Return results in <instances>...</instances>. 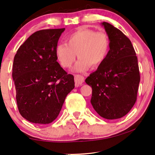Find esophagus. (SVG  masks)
Returning <instances> with one entry per match:
<instances>
[{
  "label": "esophagus",
  "instance_id": "esophagus-1",
  "mask_svg": "<svg viewBox=\"0 0 155 155\" xmlns=\"http://www.w3.org/2000/svg\"><path fill=\"white\" fill-rule=\"evenodd\" d=\"M75 82L76 87H78L84 82V77L82 75H75Z\"/></svg>",
  "mask_w": 155,
  "mask_h": 155
}]
</instances>
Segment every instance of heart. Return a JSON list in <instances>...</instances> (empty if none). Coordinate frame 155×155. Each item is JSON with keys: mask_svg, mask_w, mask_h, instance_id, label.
I'll list each match as a JSON object with an SVG mask.
<instances>
[{"mask_svg": "<svg viewBox=\"0 0 155 155\" xmlns=\"http://www.w3.org/2000/svg\"><path fill=\"white\" fill-rule=\"evenodd\" d=\"M66 42L57 44L56 56L61 66L68 68L75 62L78 54L79 59L74 71H86L91 65L93 68L99 67L109 54V38L104 31L80 27L67 36Z\"/></svg>", "mask_w": 155, "mask_h": 155, "instance_id": "b5f03b06", "label": "heart"}]
</instances>
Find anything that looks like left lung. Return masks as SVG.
<instances>
[{
  "mask_svg": "<svg viewBox=\"0 0 155 155\" xmlns=\"http://www.w3.org/2000/svg\"><path fill=\"white\" fill-rule=\"evenodd\" d=\"M101 25L109 38V54L85 82L92 87L90 101L97 113L106 119H117L126 115L136 101L139 67L130 39L109 23Z\"/></svg>",
  "mask_w": 155,
  "mask_h": 155,
  "instance_id": "left-lung-1",
  "label": "left lung"
}]
</instances>
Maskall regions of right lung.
Instances as JSON below:
<instances>
[{"label": "right lung", "instance_id": "obj_1", "mask_svg": "<svg viewBox=\"0 0 155 155\" xmlns=\"http://www.w3.org/2000/svg\"><path fill=\"white\" fill-rule=\"evenodd\" d=\"M64 31L65 28L36 31L14 57L12 79L19 112L34 124L54 121L65 97L75 87L73 75L61 67L55 51Z\"/></svg>", "mask_w": 155, "mask_h": 155}]
</instances>
